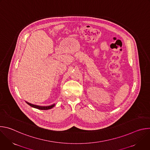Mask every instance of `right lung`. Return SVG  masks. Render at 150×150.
I'll return each mask as SVG.
<instances>
[{
    "label": "right lung",
    "mask_w": 150,
    "mask_h": 150,
    "mask_svg": "<svg viewBox=\"0 0 150 150\" xmlns=\"http://www.w3.org/2000/svg\"><path fill=\"white\" fill-rule=\"evenodd\" d=\"M25 102L29 105L32 107V108H35V109H40V110H49V109H50L53 108V107L55 105V104H53L49 105V106H40V105H37L31 104V103H30L28 102H27V101H25Z\"/></svg>",
    "instance_id": "add662e5"
}]
</instances>
